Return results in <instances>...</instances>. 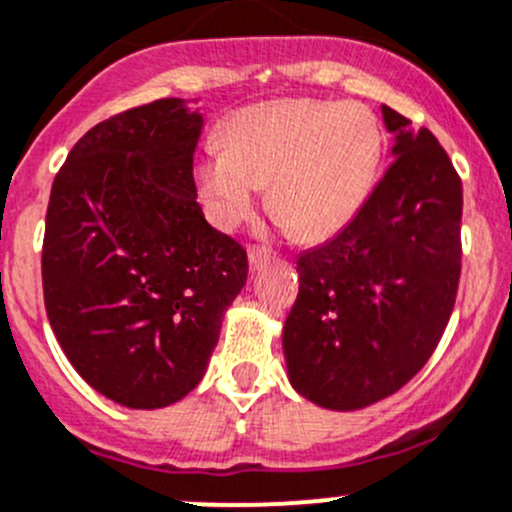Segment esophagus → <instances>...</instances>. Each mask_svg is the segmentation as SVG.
<instances>
[{
    "instance_id": "34e87169",
    "label": "esophagus",
    "mask_w": 512,
    "mask_h": 512,
    "mask_svg": "<svg viewBox=\"0 0 512 512\" xmlns=\"http://www.w3.org/2000/svg\"><path fill=\"white\" fill-rule=\"evenodd\" d=\"M272 257V250H267V247H260V245H252L250 250H247V260H250V267L252 270H257V267L265 265L267 260Z\"/></svg>"
}]
</instances>
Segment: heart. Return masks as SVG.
Masks as SVG:
<instances>
[{
  "label": "heart",
  "mask_w": 512,
  "mask_h": 512,
  "mask_svg": "<svg viewBox=\"0 0 512 512\" xmlns=\"http://www.w3.org/2000/svg\"><path fill=\"white\" fill-rule=\"evenodd\" d=\"M223 152L198 164V184L223 225L252 213L257 188L294 238L341 230L368 198L383 154V132L358 102L277 100L230 117Z\"/></svg>",
  "instance_id": "b5f03b06"
}]
</instances>
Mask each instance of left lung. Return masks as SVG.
Segmentation results:
<instances>
[{
  "label": "left lung",
  "instance_id": "obj_1",
  "mask_svg": "<svg viewBox=\"0 0 512 512\" xmlns=\"http://www.w3.org/2000/svg\"><path fill=\"white\" fill-rule=\"evenodd\" d=\"M395 161L355 218L297 260L284 324L289 380L328 410H360L432 358L461 277L464 191L429 129L383 105Z\"/></svg>",
  "mask_w": 512,
  "mask_h": 512
}]
</instances>
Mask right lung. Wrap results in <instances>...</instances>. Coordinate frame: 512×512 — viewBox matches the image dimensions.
I'll return each instance as SVG.
<instances>
[{"mask_svg":"<svg viewBox=\"0 0 512 512\" xmlns=\"http://www.w3.org/2000/svg\"><path fill=\"white\" fill-rule=\"evenodd\" d=\"M203 117L164 98L83 134L53 179L43 304L80 378L154 410L206 373L247 252L203 218L193 154Z\"/></svg>","mask_w":512,"mask_h":512,"instance_id":"obj_1","label":"right lung"}]
</instances>
